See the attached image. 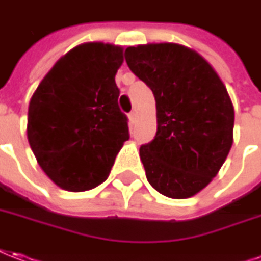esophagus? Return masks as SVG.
Here are the masks:
<instances>
[{
  "label": "esophagus",
  "instance_id": "obj_1",
  "mask_svg": "<svg viewBox=\"0 0 261 261\" xmlns=\"http://www.w3.org/2000/svg\"><path fill=\"white\" fill-rule=\"evenodd\" d=\"M135 120H136V112H130L129 113V123H130V126L134 125Z\"/></svg>",
  "mask_w": 261,
  "mask_h": 261
}]
</instances>
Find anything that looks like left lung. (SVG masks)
<instances>
[{
	"label": "left lung",
	"instance_id": "obj_1",
	"mask_svg": "<svg viewBox=\"0 0 261 261\" xmlns=\"http://www.w3.org/2000/svg\"><path fill=\"white\" fill-rule=\"evenodd\" d=\"M125 58L156 100V136L139 149L148 182L170 199L192 197L213 180L233 145L234 108L223 81L180 44L129 46Z\"/></svg>",
	"mask_w": 261,
	"mask_h": 261
}]
</instances>
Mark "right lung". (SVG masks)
I'll list each match as a JSON object with an SVG mask.
<instances>
[{
	"label": "right lung",
	"instance_id": "right-lung-1",
	"mask_svg": "<svg viewBox=\"0 0 261 261\" xmlns=\"http://www.w3.org/2000/svg\"><path fill=\"white\" fill-rule=\"evenodd\" d=\"M122 64L123 46L85 42L62 55L32 93L28 142L45 175L64 190L105 182L129 139L115 82Z\"/></svg>",
	"mask_w": 261,
	"mask_h": 261
}]
</instances>
